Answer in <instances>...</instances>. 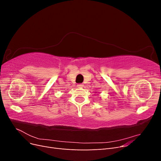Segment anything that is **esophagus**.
Here are the masks:
<instances>
[{"label":"esophagus","instance_id":"obj_1","mask_svg":"<svg viewBox=\"0 0 161 161\" xmlns=\"http://www.w3.org/2000/svg\"><path fill=\"white\" fill-rule=\"evenodd\" d=\"M77 86H78V88H82V87H83V85L79 84V85H77Z\"/></svg>","mask_w":161,"mask_h":161}]
</instances>
